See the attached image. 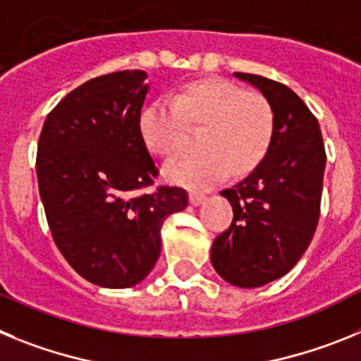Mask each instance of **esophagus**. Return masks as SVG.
<instances>
[{"label":"esophagus","mask_w":361,"mask_h":361,"mask_svg":"<svg viewBox=\"0 0 361 361\" xmlns=\"http://www.w3.org/2000/svg\"><path fill=\"white\" fill-rule=\"evenodd\" d=\"M204 199H206V197H204L202 193H197V191L190 193V202L193 204V206H199V204H202Z\"/></svg>","instance_id":"1"}]
</instances>
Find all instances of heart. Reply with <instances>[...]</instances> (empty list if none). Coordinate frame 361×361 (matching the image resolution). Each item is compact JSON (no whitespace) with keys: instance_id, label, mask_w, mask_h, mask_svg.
<instances>
[{"instance_id":"b5f03b06","label":"heart","mask_w":361,"mask_h":361,"mask_svg":"<svg viewBox=\"0 0 361 361\" xmlns=\"http://www.w3.org/2000/svg\"><path fill=\"white\" fill-rule=\"evenodd\" d=\"M186 126L200 128V149L168 162L164 177L191 190H206L226 171L242 177L262 164L275 137V114L264 95L209 78L186 82L170 103L153 101L139 116L142 142L161 157L180 149Z\"/></svg>"}]
</instances>
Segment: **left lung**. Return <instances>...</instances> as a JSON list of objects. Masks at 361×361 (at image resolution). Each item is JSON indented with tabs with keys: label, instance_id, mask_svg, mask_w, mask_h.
I'll use <instances>...</instances> for the list:
<instances>
[{
	"label": "left lung",
	"instance_id": "obj_1",
	"mask_svg": "<svg viewBox=\"0 0 361 361\" xmlns=\"http://www.w3.org/2000/svg\"><path fill=\"white\" fill-rule=\"evenodd\" d=\"M262 92L275 114L267 157L220 195L233 222L213 240L212 264L237 288H260L295 267L320 219L325 155L320 124L291 88L255 73L235 72Z\"/></svg>",
	"mask_w": 361,
	"mask_h": 361
}]
</instances>
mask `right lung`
<instances>
[{
  "label": "right lung",
  "instance_id": "obj_1",
  "mask_svg": "<svg viewBox=\"0 0 361 361\" xmlns=\"http://www.w3.org/2000/svg\"><path fill=\"white\" fill-rule=\"evenodd\" d=\"M146 72L86 81L47 116L36 173L57 250L82 279L132 288L161 255V228L188 206L186 190L153 186L159 170L139 133Z\"/></svg>",
  "mask_w": 361,
  "mask_h": 361
}]
</instances>
